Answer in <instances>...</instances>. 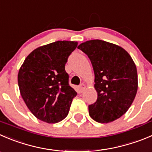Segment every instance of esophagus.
Returning <instances> with one entry per match:
<instances>
[{
  "instance_id": "obj_1",
  "label": "esophagus",
  "mask_w": 152,
  "mask_h": 152,
  "mask_svg": "<svg viewBox=\"0 0 152 152\" xmlns=\"http://www.w3.org/2000/svg\"><path fill=\"white\" fill-rule=\"evenodd\" d=\"M85 88H86V85H85L84 83L81 84V85H79V90H80L81 92H82V91H83Z\"/></svg>"
}]
</instances>
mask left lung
<instances>
[{"mask_svg":"<svg viewBox=\"0 0 152 152\" xmlns=\"http://www.w3.org/2000/svg\"><path fill=\"white\" fill-rule=\"evenodd\" d=\"M88 55L94 68L95 103L88 106L95 121L107 123L117 120L132 105L138 88L135 63L121 47L104 41L90 40L78 46Z\"/></svg>","mask_w":152,"mask_h":152,"instance_id":"8db88e82","label":"left lung"}]
</instances>
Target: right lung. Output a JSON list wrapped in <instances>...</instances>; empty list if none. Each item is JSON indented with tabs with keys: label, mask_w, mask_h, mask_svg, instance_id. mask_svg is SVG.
Returning <instances> with one entry per match:
<instances>
[{
	"label": "right lung",
	"mask_w": 152,
	"mask_h": 152,
	"mask_svg": "<svg viewBox=\"0 0 152 152\" xmlns=\"http://www.w3.org/2000/svg\"><path fill=\"white\" fill-rule=\"evenodd\" d=\"M77 45V42L58 41L39 47L19 69L20 95L31 113L42 121L56 123L68 114L77 93L69 85L65 64Z\"/></svg>",
	"instance_id": "add662e5"
}]
</instances>
